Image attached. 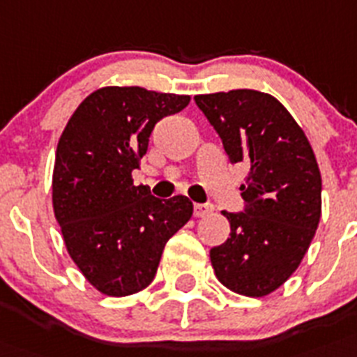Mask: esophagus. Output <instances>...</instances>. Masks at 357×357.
<instances>
[{
  "instance_id": "1",
  "label": "esophagus",
  "mask_w": 357,
  "mask_h": 357,
  "mask_svg": "<svg viewBox=\"0 0 357 357\" xmlns=\"http://www.w3.org/2000/svg\"><path fill=\"white\" fill-rule=\"evenodd\" d=\"M212 211H214V206H212L211 203H196V205H194V215H197V218L208 215Z\"/></svg>"
}]
</instances>
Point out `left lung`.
Returning <instances> with one entry per match:
<instances>
[{
	"label": "left lung",
	"mask_w": 357,
	"mask_h": 357,
	"mask_svg": "<svg viewBox=\"0 0 357 357\" xmlns=\"http://www.w3.org/2000/svg\"><path fill=\"white\" fill-rule=\"evenodd\" d=\"M230 163H245L243 212H223L230 238L211 248L218 280L261 298L289 280L321 218V174L307 136L271 94L248 89L194 96Z\"/></svg>",
	"instance_id": "left-lung-1"
}]
</instances>
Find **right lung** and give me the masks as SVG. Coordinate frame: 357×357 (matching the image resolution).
I'll use <instances>...</instances> for the list:
<instances>
[{"label": "right lung", "mask_w": 357, "mask_h": 357, "mask_svg": "<svg viewBox=\"0 0 357 357\" xmlns=\"http://www.w3.org/2000/svg\"><path fill=\"white\" fill-rule=\"evenodd\" d=\"M188 101L105 86L85 98L59 137L54 214L70 257L103 294L121 298L151 285L165 245L192 215L187 196L161 199L132 179L155 123Z\"/></svg>", "instance_id": "add662e5"}]
</instances>
